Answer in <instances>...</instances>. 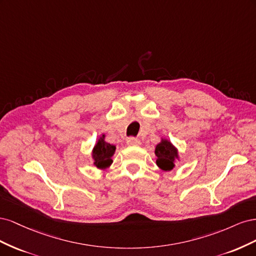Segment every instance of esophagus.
Listing matches in <instances>:
<instances>
[{"label": "esophagus", "instance_id": "1", "mask_svg": "<svg viewBox=\"0 0 256 256\" xmlns=\"http://www.w3.org/2000/svg\"><path fill=\"white\" fill-rule=\"evenodd\" d=\"M127 144L129 146H138V145H141V141L138 140V138H127Z\"/></svg>", "mask_w": 256, "mask_h": 256}]
</instances>
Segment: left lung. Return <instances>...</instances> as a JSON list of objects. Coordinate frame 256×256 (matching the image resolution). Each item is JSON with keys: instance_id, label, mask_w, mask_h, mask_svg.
Here are the masks:
<instances>
[{"instance_id": "8db88e82", "label": "left lung", "mask_w": 256, "mask_h": 256, "mask_svg": "<svg viewBox=\"0 0 256 256\" xmlns=\"http://www.w3.org/2000/svg\"><path fill=\"white\" fill-rule=\"evenodd\" d=\"M154 154L157 156L156 164L157 166L164 170V171H171L175 166L174 160L177 158V150L175 147L166 140H162L156 146Z\"/></svg>"}]
</instances>
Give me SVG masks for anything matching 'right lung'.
<instances>
[{"label": "right lung", "instance_id": "1", "mask_svg": "<svg viewBox=\"0 0 256 256\" xmlns=\"http://www.w3.org/2000/svg\"><path fill=\"white\" fill-rule=\"evenodd\" d=\"M104 136L98 140L97 144L94 147V150H92V158L95 160V166L99 168H106L112 164L111 157L115 152V146L106 143L104 140Z\"/></svg>", "mask_w": 256, "mask_h": 256}]
</instances>
